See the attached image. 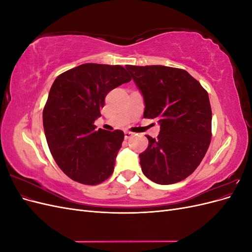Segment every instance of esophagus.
Wrapping results in <instances>:
<instances>
[{
    "instance_id": "obj_1",
    "label": "esophagus",
    "mask_w": 252,
    "mask_h": 252,
    "mask_svg": "<svg viewBox=\"0 0 252 252\" xmlns=\"http://www.w3.org/2000/svg\"><path fill=\"white\" fill-rule=\"evenodd\" d=\"M124 135H125V139H129V138H131V136L133 135V133L130 132V131H125Z\"/></svg>"
}]
</instances>
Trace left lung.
I'll return each mask as SVG.
<instances>
[{"label": "left lung", "instance_id": "8db88e82", "mask_svg": "<svg viewBox=\"0 0 252 252\" xmlns=\"http://www.w3.org/2000/svg\"><path fill=\"white\" fill-rule=\"evenodd\" d=\"M143 95L144 118L157 119L158 139L139 156L143 173L159 185L189 177L211 139L209 96L186 70L162 65L125 66Z\"/></svg>", "mask_w": 252, "mask_h": 252}]
</instances>
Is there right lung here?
Here are the masks:
<instances>
[{"mask_svg": "<svg viewBox=\"0 0 252 252\" xmlns=\"http://www.w3.org/2000/svg\"><path fill=\"white\" fill-rule=\"evenodd\" d=\"M131 78L120 65L87 63L55 80L43 110L51 155L62 171L81 184L96 185L113 172L124 140L122 130H95L109 91Z\"/></svg>", "mask_w": 252, "mask_h": 252, "instance_id": "add662e5", "label": "right lung"}]
</instances>
